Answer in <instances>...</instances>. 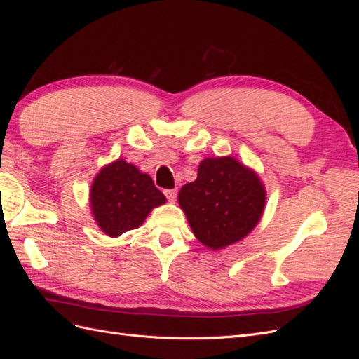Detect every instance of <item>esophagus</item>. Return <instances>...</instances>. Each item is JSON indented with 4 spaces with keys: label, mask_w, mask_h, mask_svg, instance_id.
Returning <instances> with one entry per match:
<instances>
[{
    "label": "esophagus",
    "mask_w": 359,
    "mask_h": 359,
    "mask_svg": "<svg viewBox=\"0 0 359 359\" xmlns=\"http://www.w3.org/2000/svg\"><path fill=\"white\" fill-rule=\"evenodd\" d=\"M165 196L168 198L169 202H175L177 201V190H165Z\"/></svg>",
    "instance_id": "34e87169"
}]
</instances>
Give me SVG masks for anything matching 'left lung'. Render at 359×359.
Instances as JSON below:
<instances>
[{"instance_id":"8db88e82","label":"left lung","mask_w":359,"mask_h":359,"mask_svg":"<svg viewBox=\"0 0 359 359\" xmlns=\"http://www.w3.org/2000/svg\"><path fill=\"white\" fill-rule=\"evenodd\" d=\"M178 202L194 236L205 247L220 250L255 229L266 191L255 170L226 156L202 160L196 181L181 187Z\"/></svg>"}]
</instances>
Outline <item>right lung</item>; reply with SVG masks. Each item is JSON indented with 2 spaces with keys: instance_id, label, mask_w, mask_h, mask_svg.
Masks as SVG:
<instances>
[{
  "instance_id": "1",
  "label": "right lung",
  "mask_w": 359,
  "mask_h": 359,
  "mask_svg": "<svg viewBox=\"0 0 359 359\" xmlns=\"http://www.w3.org/2000/svg\"><path fill=\"white\" fill-rule=\"evenodd\" d=\"M166 202L148 173L115 160L97 173L90 190L94 220L112 238L142 226L153 208Z\"/></svg>"
}]
</instances>
